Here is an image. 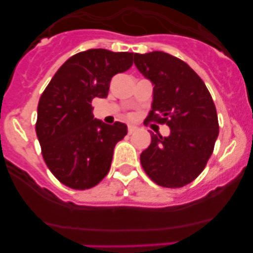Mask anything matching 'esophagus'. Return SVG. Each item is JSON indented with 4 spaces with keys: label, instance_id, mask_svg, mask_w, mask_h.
I'll use <instances>...</instances> for the list:
<instances>
[{
    "label": "esophagus",
    "instance_id": "1",
    "mask_svg": "<svg viewBox=\"0 0 253 253\" xmlns=\"http://www.w3.org/2000/svg\"><path fill=\"white\" fill-rule=\"evenodd\" d=\"M136 129H137L136 126H133V125H128V133L129 134L133 133V132L136 131Z\"/></svg>",
    "mask_w": 253,
    "mask_h": 253
}]
</instances>
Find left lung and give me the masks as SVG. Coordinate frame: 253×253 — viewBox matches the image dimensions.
Instances as JSON below:
<instances>
[{
	"label": "left lung",
	"mask_w": 253,
	"mask_h": 253,
	"mask_svg": "<svg viewBox=\"0 0 253 253\" xmlns=\"http://www.w3.org/2000/svg\"><path fill=\"white\" fill-rule=\"evenodd\" d=\"M134 65L154 86L148 119L170 127L168 137L150 133L141 164L157 185L182 187L203 171L213 153L219 134L213 99L200 76L175 56L134 53Z\"/></svg>",
	"instance_id": "left-lung-1"
}]
</instances>
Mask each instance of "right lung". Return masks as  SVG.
I'll return each mask as SVG.
<instances>
[{"instance_id": "right-lung-1", "label": "right lung", "mask_w": 253, "mask_h": 253, "mask_svg": "<svg viewBox=\"0 0 253 253\" xmlns=\"http://www.w3.org/2000/svg\"><path fill=\"white\" fill-rule=\"evenodd\" d=\"M133 56L105 48L76 53L40 96L37 136L47 168L63 185L86 190L108 175L114 148L127 134V126L94 119L91 100L108 96L111 78L131 68Z\"/></svg>"}]
</instances>
